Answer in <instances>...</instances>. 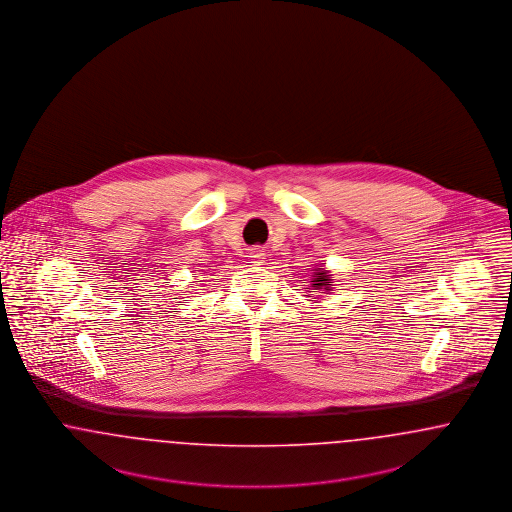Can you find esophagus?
Segmentation results:
<instances>
[{
	"label": "esophagus",
	"instance_id": "obj_1",
	"mask_svg": "<svg viewBox=\"0 0 512 512\" xmlns=\"http://www.w3.org/2000/svg\"><path fill=\"white\" fill-rule=\"evenodd\" d=\"M266 254H264V250H260V248H252L250 252H248V264H252V266H260V264H264V258Z\"/></svg>",
	"mask_w": 512,
	"mask_h": 512
}]
</instances>
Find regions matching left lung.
<instances>
[{
  "instance_id": "left-lung-1",
  "label": "left lung",
  "mask_w": 512,
  "mask_h": 512,
  "mask_svg": "<svg viewBox=\"0 0 512 512\" xmlns=\"http://www.w3.org/2000/svg\"><path fill=\"white\" fill-rule=\"evenodd\" d=\"M313 279H312V292H319V290H331L329 287V283L333 281L331 277H329V273H327V269H323V267H317V269H313Z\"/></svg>"
}]
</instances>
